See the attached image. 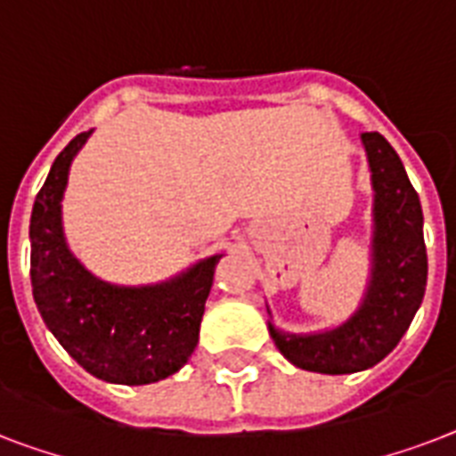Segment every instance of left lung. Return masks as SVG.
Returning a JSON list of instances; mask_svg holds the SVG:
<instances>
[{
  "label": "left lung",
  "mask_w": 456,
  "mask_h": 456,
  "mask_svg": "<svg viewBox=\"0 0 456 456\" xmlns=\"http://www.w3.org/2000/svg\"><path fill=\"white\" fill-rule=\"evenodd\" d=\"M374 182V277L350 322L317 336L270 333L286 360L317 374H354L379 364L400 343L424 300V215L403 160L379 134H362Z\"/></svg>",
  "instance_id": "8db88e82"
}]
</instances>
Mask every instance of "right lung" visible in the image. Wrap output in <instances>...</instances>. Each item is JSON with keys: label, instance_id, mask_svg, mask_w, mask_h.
Instances as JSON below:
<instances>
[{"label": "right lung", "instance_id": "add662e5", "mask_svg": "<svg viewBox=\"0 0 456 456\" xmlns=\"http://www.w3.org/2000/svg\"><path fill=\"white\" fill-rule=\"evenodd\" d=\"M87 137L80 132L56 156L32 206V296L49 331L82 369L102 381L144 386L175 374L193 353L222 256L146 289H118L92 277L70 256L61 229L68 167Z\"/></svg>", "mask_w": 456, "mask_h": 456}]
</instances>
